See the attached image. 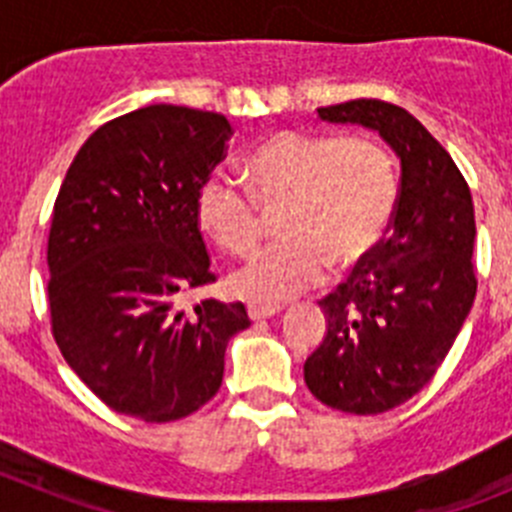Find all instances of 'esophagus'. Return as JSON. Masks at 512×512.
Listing matches in <instances>:
<instances>
[{"label":"esophagus","mask_w":512,"mask_h":512,"mask_svg":"<svg viewBox=\"0 0 512 512\" xmlns=\"http://www.w3.org/2000/svg\"><path fill=\"white\" fill-rule=\"evenodd\" d=\"M277 312H282V305H248V315L251 320H264V318H274Z\"/></svg>","instance_id":"1"}]
</instances>
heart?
Listing matches in <instances>:
<instances>
[{"instance_id":"heart-1","label":"heart","mask_w":512,"mask_h":512,"mask_svg":"<svg viewBox=\"0 0 512 512\" xmlns=\"http://www.w3.org/2000/svg\"><path fill=\"white\" fill-rule=\"evenodd\" d=\"M241 179L215 171L202 182L194 215L230 256H248L264 238L266 212L279 215L282 243L264 248L230 279L251 302H284L336 269L364 261L382 243L397 207L390 153L369 138L284 130L261 140Z\"/></svg>"}]
</instances>
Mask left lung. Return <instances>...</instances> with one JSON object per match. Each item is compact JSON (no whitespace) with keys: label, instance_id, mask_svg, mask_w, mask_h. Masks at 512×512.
<instances>
[{"label":"left lung","instance_id":"8db88e82","mask_svg":"<svg viewBox=\"0 0 512 512\" xmlns=\"http://www.w3.org/2000/svg\"><path fill=\"white\" fill-rule=\"evenodd\" d=\"M318 117L377 130L402 176L382 243L320 300L328 333L307 356L305 382L333 410L387 413L431 382L472 310V192L449 151L397 104L351 99Z\"/></svg>","mask_w":512,"mask_h":512}]
</instances>
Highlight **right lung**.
Masks as SVG:
<instances>
[{"label": "right lung", "instance_id": "right-lung-1", "mask_svg": "<svg viewBox=\"0 0 512 512\" xmlns=\"http://www.w3.org/2000/svg\"><path fill=\"white\" fill-rule=\"evenodd\" d=\"M233 128L217 112L151 104L104 122L79 148L48 233V310L63 359L115 413L192 415L223 384L243 302L184 305L215 282L194 215Z\"/></svg>", "mask_w": 512, "mask_h": 512}]
</instances>
